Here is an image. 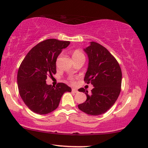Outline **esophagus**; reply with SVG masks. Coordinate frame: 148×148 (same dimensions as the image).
<instances>
[{
	"mask_svg": "<svg viewBox=\"0 0 148 148\" xmlns=\"http://www.w3.org/2000/svg\"><path fill=\"white\" fill-rule=\"evenodd\" d=\"M72 93H77V92H78V90H77L76 89H75V88H72Z\"/></svg>",
	"mask_w": 148,
	"mask_h": 148,
	"instance_id": "esophagus-1",
	"label": "esophagus"
}]
</instances>
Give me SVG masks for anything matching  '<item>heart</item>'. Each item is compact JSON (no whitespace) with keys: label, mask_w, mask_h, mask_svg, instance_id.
Masks as SVG:
<instances>
[{"label":"heart","mask_w":148,"mask_h":148,"mask_svg":"<svg viewBox=\"0 0 148 148\" xmlns=\"http://www.w3.org/2000/svg\"><path fill=\"white\" fill-rule=\"evenodd\" d=\"M84 57V54L80 52L79 51H75L72 54V58L74 57Z\"/></svg>","instance_id":"obj_1"}]
</instances>
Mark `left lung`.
<instances>
[{
	"mask_svg": "<svg viewBox=\"0 0 148 148\" xmlns=\"http://www.w3.org/2000/svg\"><path fill=\"white\" fill-rule=\"evenodd\" d=\"M84 51L88 57L84 80L92 84L93 88L90 94L84 88L79 89V91L85 92L87 99L78 105V109L90 115H100L114 105L120 94L121 69L114 57L101 45L90 42Z\"/></svg>",
	"mask_w": 148,
	"mask_h": 148,
	"instance_id": "left-lung-1",
	"label": "left lung"
}]
</instances>
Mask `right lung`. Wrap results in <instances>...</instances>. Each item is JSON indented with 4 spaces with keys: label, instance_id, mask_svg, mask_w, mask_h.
Returning a JSON list of instances; mask_svg holds the SVG:
<instances>
[{
    "label": "right lung",
    "instance_id": "add662e5",
    "mask_svg": "<svg viewBox=\"0 0 148 148\" xmlns=\"http://www.w3.org/2000/svg\"><path fill=\"white\" fill-rule=\"evenodd\" d=\"M70 41L47 39L29 51L18 72L17 82L20 97L26 106L39 114H46L58 107L65 92L72 89L64 83L52 86L46 83L47 76L57 72L56 61Z\"/></svg>",
    "mask_w": 148,
    "mask_h": 148
}]
</instances>
